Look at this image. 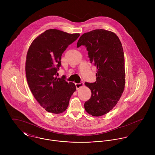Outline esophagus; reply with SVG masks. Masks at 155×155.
<instances>
[{"mask_svg":"<svg viewBox=\"0 0 155 155\" xmlns=\"http://www.w3.org/2000/svg\"><path fill=\"white\" fill-rule=\"evenodd\" d=\"M75 85H76V89H78L79 88H80L81 87H82L83 85H84V82H80L79 84H75Z\"/></svg>","mask_w":155,"mask_h":155,"instance_id":"obj_1","label":"esophagus"}]
</instances>
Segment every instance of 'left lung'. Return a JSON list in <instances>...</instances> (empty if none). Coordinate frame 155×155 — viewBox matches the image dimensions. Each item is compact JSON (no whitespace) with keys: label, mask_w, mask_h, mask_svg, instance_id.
Segmentation results:
<instances>
[{"label":"left lung","mask_w":155,"mask_h":155,"mask_svg":"<svg viewBox=\"0 0 155 155\" xmlns=\"http://www.w3.org/2000/svg\"><path fill=\"white\" fill-rule=\"evenodd\" d=\"M85 46L91 63L97 67V81L85 84L91 91L84 104L86 111L93 116L107 113L117 104L125 84V60L119 38L111 31L97 29L83 34L77 47Z\"/></svg>","instance_id":"obj_1"}]
</instances>
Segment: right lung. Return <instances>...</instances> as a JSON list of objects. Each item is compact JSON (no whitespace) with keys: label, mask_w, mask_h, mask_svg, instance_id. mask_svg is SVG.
Segmentation results:
<instances>
[{"label":"right lung","mask_w":155,"mask_h":155,"mask_svg":"<svg viewBox=\"0 0 155 155\" xmlns=\"http://www.w3.org/2000/svg\"><path fill=\"white\" fill-rule=\"evenodd\" d=\"M80 36L57 29H49L37 37L28 50L25 74L28 87L45 110L58 114L66 110L76 90L65 77L57 78L62 54Z\"/></svg>","instance_id":"1"}]
</instances>
